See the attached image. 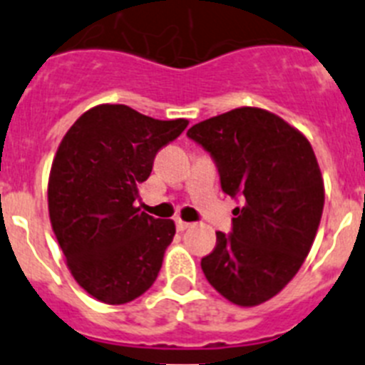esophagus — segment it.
Instances as JSON below:
<instances>
[{
  "label": "esophagus",
  "mask_w": 365,
  "mask_h": 365,
  "mask_svg": "<svg viewBox=\"0 0 365 365\" xmlns=\"http://www.w3.org/2000/svg\"><path fill=\"white\" fill-rule=\"evenodd\" d=\"M175 225H177V230H179V232H185V230H188L190 227H192V222H186V221H182V219H177Z\"/></svg>",
  "instance_id": "esophagus-1"
}]
</instances>
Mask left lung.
Instances as JSON below:
<instances>
[{
	"mask_svg": "<svg viewBox=\"0 0 365 365\" xmlns=\"http://www.w3.org/2000/svg\"><path fill=\"white\" fill-rule=\"evenodd\" d=\"M188 137L210 151L222 192L243 195L232 234L201 269L215 291L240 307L269 302L311 252L325 190L311 143L294 125L261 108H235L192 125Z\"/></svg>",
	"mask_w": 365,
	"mask_h": 365,
	"instance_id": "left-lung-1",
	"label": "left lung"
}]
</instances>
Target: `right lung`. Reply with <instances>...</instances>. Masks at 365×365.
Instances as JSON below:
<instances>
[{
	"instance_id": "1",
	"label": "right lung",
	"mask_w": 365,
	"mask_h": 365,
	"mask_svg": "<svg viewBox=\"0 0 365 365\" xmlns=\"http://www.w3.org/2000/svg\"><path fill=\"white\" fill-rule=\"evenodd\" d=\"M188 120H157L124 104H100L74 122L58 146L47 205L67 269L87 294L109 305L133 302L155 283L172 219L135 206L157 151Z\"/></svg>"
}]
</instances>
